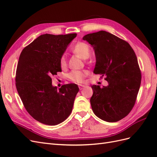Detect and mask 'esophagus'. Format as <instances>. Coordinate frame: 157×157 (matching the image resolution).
Here are the masks:
<instances>
[{"label": "esophagus", "mask_w": 157, "mask_h": 157, "mask_svg": "<svg viewBox=\"0 0 157 157\" xmlns=\"http://www.w3.org/2000/svg\"><path fill=\"white\" fill-rule=\"evenodd\" d=\"M78 87H79V89L80 90H82L84 87H85V86H84V85H82V84H80L79 85V86H78Z\"/></svg>", "instance_id": "obj_1"}]
</instances>
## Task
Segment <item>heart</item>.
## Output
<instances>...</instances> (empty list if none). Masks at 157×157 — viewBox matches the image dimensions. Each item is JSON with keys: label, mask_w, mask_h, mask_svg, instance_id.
<instances>
[{"label": "heart", "mask_w": 157, "mask_h": 157, "mask_svg": "<svg viewBox=\"0 0 157 157\" xmlns=\"http://www.w3.org/2000/svg\"><path fill=\"white\" fill-rule=\"evenodd\" d=\"M72 52L81 59H86L90 54V48L86 42H78L73 46ZM67 58L65 55H63L61 56L60 59V65L62 68H65L67 66ZM88 74L87 71H73L72 72L68 74V78L74 82L80 83L83 81L84 78L88 76Z\"/></svg>", "instance_id": "1"}]
</instances>
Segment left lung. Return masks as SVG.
Wrapping results in <instances>:
<instances>
[{
    "instance_id": "left-lung-1",
    "label": "left lung",
    "mask_w": 157,
    "mask_h": 157,
    "mask_svg": "<svg viewBox=\"0 0 157 157\" xmlns=\"http://www.w3.org/2000/svg\"><path fill=\"white\" fill-rule=\"evenodd\" d=\"M82 39L94 50V73L108 82L103 88L92 86V111L103 121L117 122L131 111L140 90L141 75L135 52L127 42L105 31L90 33Z\"/></svg>"
}]
</instances>
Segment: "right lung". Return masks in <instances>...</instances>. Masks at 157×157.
<instances>
[{
  "instance_id": "right-lung-1",
  "label": "right lung",
  "mask_w": 157,
  "mask_h": 157,
  "mask_svg": "<svg viewBox=\"0 0 157 157\" xmlns=\"http://www.w3.org/2000/svg\"><path fill=\"white\" fill-rule=\"evenodd\" d=\"M76 36V33L42 35L20 56L16 75L18 94L29 115L44 124H58L72 111L78 86L68 84L58 89L51 77L61 71L60 59Z\"/></svg>"
}]
</instances>
